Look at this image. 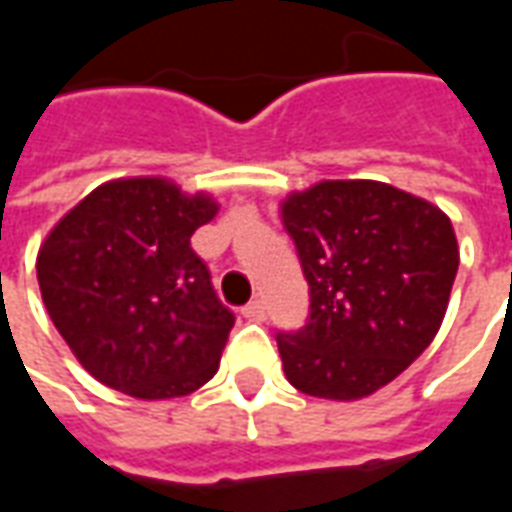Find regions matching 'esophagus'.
Wrapping results in <instances>:
<instances>
[{
	"mask_svg": "<svg viewBox=\"0 0 512 512\" xmlns=\"http://www.w3.org/2000/svg\"><path fill=\"white\" fill-rule=\"evenodd\" d=\"M241 312H244V318H249V321H263V318H266V301L263 299L249 301Z\"/></svg>",
	"mask_w": 512,
	"mask_h": 512,
	"instance_id": "1",
	"label": "esophagus"
}]
</instances>
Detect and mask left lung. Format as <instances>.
<instances>
[{"label":"left lung","mask_w":512,"mask_h":512,"mask_svg":"<svg viewBox=\"0 0 512 512\" xmlns=\"http://www.w3.org/2000/svg\"><path fill=\"white\" fill-rule=\"evenodd\" d=\"M310 285L301 329H279L299 392L356 400L397 378L436 337L458 274L450 219L376 180H326L282 205Z\"/></svg>","instance_id":"1"}]
</instances>
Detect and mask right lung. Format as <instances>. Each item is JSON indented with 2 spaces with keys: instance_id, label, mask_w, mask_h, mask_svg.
Masks as SVG:
<instances>
[{
  "instance_id": "1",
  "label": "right lung",
  "mask_w": 512,
  "mask_h": 512,
  "mask_svg": "<svg viewBox=\"0 0 512 512\" xmlns=\"http://www.w3.org/2000/svg\"><path fill=\"white\" fill-rule=\"evenodd\" d=\"M208 197L161 178L112 180L62 219L38 255L51 321L101 384L142 400L194 392L219 370L235 315L191 249Z\"/></svg>"
}]
</instances>
